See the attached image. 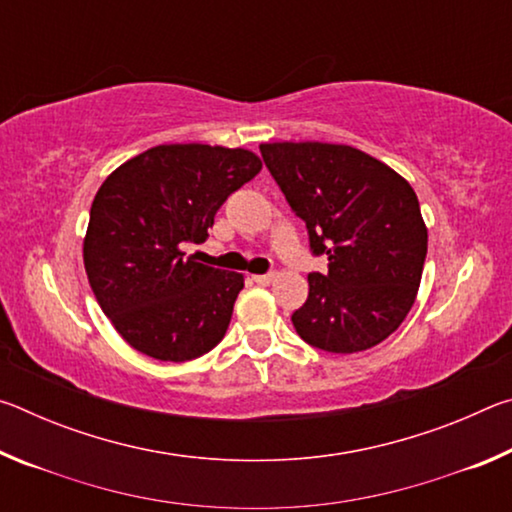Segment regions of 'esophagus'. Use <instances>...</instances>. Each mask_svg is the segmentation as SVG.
<instances>
[{
	"mask_svg": "<svg viewBox=\"0 0 512 512\" xmlns=\"http://www.w3.org/2000/svg\"><path fill=\"white\" fill-rule=\"evenodd\" d=\"M253 280H255L257 284H262V287H268V284H271V282L275 280V275H273V273H266V275H253Z\"/></svg>",
	"mask_w": 512,
	"mask_h": 512,
	"instance_id": "obj_1",
	"label": "esophagus"
}]
</instances>
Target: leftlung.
I'll use <instances>...</instances> for the list:
<instances>
[{"label": "left lung", "instance_id": "8db88e82", "mask_svg": "<svg viewBox=\"0 0 512 512\" xmlns=\"http://www.w3.org/2000/svg\"><path fill=\"white\" fill-rule=\"evenodd\" d=\"M309 248L327 255L309 273L293 327L318 350L352 354L388 339L418 296L427 225L413 187L388 164L345 144H259Z\"/></svg>", "mask_w": 512, "mask_h": 512}]
</instances>
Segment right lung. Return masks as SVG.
<instances>
[{
	"mask_svg": "<svg viewBox=\"0 0 512 512\" xmlns=\"http://www.w3.org/2000/svg\"><path fill=\"white\" fill-rule=\"evenodd\" d=\"M253 151L162 144L103 180L92 201L83 262L103 314L131 348L189 361L225 336L244 275L198 262L214 214L253 180Z\"/></svg>",
	"mask_w": 512,
	"mask_h": 512,
	"instance_id": "obj_1",
	"label": "right lung"
}]
</instances>
